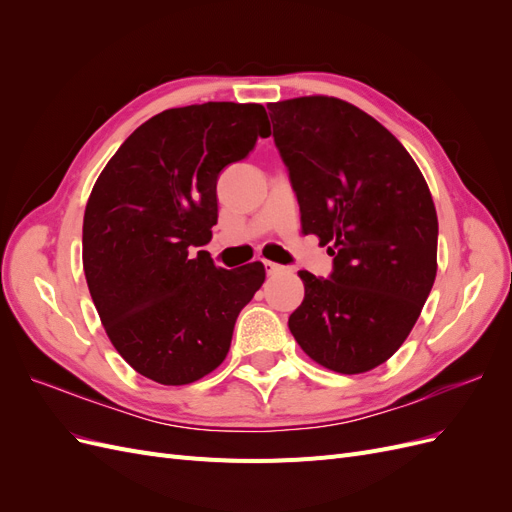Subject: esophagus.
Returning <instances> with one entry per match:
<instances>
[{
	"label": "esophagus",
	"mask_w": 512,
	"mask_h": 512,
	"mask_svg": "<svg viewBox=\"0 0 512 512\" xmlns=\"http://www.w3.org/2000/svg\"><path fill=\"white\" fill-rule=\"evenodd\" d=\"M262 265H265L267 275H277L280 271H284L282 265H277V262H271V260H265V262H262Z\"/></svg>",
	"instance_id": "34e87169"
}]
</instances>
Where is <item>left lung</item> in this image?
Wrapping results in <instances>:
<instances>
[{
    "label": "left lung",
    "mask_w": 512,
    "mask_h": 512,
    "mask_svg": "<svg viewBox=\"0 0 512 512\" xmlns=\"http://www.w3.org/2000/svg\"><path fill=\"white\" fill-rule=\"evenodd\" d=\"M301 226L329 247V280L299 271L305 299L288 318L303 352L363 374L406 342L438 271V215L406 147L350 102L269 104Z\"/></svg>",
    "instance_id": "obj_1"
}]
</instances>
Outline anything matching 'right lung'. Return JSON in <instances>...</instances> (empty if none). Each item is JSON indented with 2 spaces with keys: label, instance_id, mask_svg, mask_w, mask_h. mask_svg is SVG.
Segmentation results:
<instances>
[{
  "label": "right lung",
  "instance_id": "1",
  "mask_svg": "<svg viewBox=\"0 0 512 512\" xmlns=\"http://www.w3.org/2000/svg\"><path fill=\"white\" fill-rule=\"evenodd\" d=\"M271 126L262 104L205 102L151 117L108 160L83 218V269L115 350L166 386L205 378L226 359L265 265L215 267V185Z\"/></svg>",
  "mask_w": 512,
  "mask_h": 512
}]
</instances>
